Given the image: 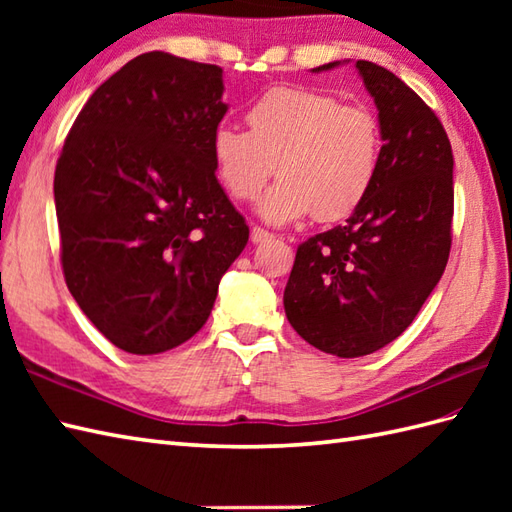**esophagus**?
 <instances>
[{
  "mask_svg": "<svg viewBox=\"0 0 512 512\" xmlns=\"http://www.w3.org/2000/svg\"><path fill=\"white\" fill-rule=\"evenodd\" d=\"M273 235H270L268 231H264L262 226H253L250 228V242L253 244H262V242H266V239H270Z\"/></svg>",
  "mask_w": 512,
  "mask_h": 512,
  "instance_id": "34e87169",
  "label": "esophagus"
}]
</instances>
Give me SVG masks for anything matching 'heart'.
<instances>
[{"instance_id": "heart-1", "label": "heart", "mask_w": 512, "mask_h": 512, "mask_svg": "<svg viewBox=\"0 0 512 512\" xmlns=\"http://www.w3.org/2000/svg\"><path fill=\"white\" fill-rule=\"evenodd\" d=\"M248 132L222 125L211 140L215 173L231 198L253 202L268 180L259 213L270 224L317 213L334 222L352 215L372 191L383 134L363 105L308 88H273L246 112Z\"/></svg>"}]
</instances>
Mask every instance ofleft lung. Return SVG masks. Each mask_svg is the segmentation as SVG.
Segmentation results:
<instances>
[{
    "instance_id": "obj_1",
    "label": "left lung",
    "mask_w": 512,
    "mask_h": 512,
    "mask_svg": "<svg viewBox=\"0 0 512 512\" xmlns=\"http://www.w3.org/2000/svg\"><path fill=\"white\" fill-rule=\"evenodd\" d=\"M356 70L378 107V176L343 226L297 248L284 290L292 328L339 358L372 354L409 328L447 268L453 220V151L438 116L394 72L372 61Z\"/></svg>"
}]
</instances>
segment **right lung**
I'll list each match as a JSON object with an SVG mask.
<instances>
[{"label": "right lung", "mask_w": 512, "mask_h": 512, "mask_svg": "<svg viewBox=\"0 0 512 512\" xmlns=\"http://www.w3.org/2000/svg\"><path fill=\"white\" fill-rule=\"evenodd\" d=\"M222 68L145 52L76 116L54 171L61 266L107 341L160 354L209 319L248 226L215 178Z\"/></svg>", "instance_id": "1"}]
</instances>
